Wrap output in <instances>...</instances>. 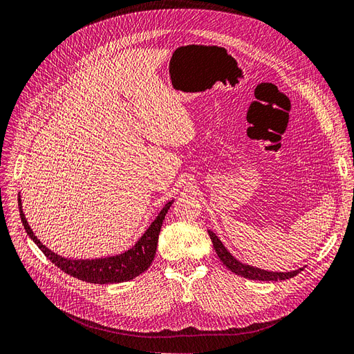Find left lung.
Listing matches in <instances>:
<instances>
[{"label": "left lung", "mask_w": 354, "mask_h": 354, "mask_svg": "<svg viewBox=\"0 0 354 354\" xmlns=\"http://www.w3.org/2000/svg\"><path fill=\"white\" fill-rule=\"evenodd\" d=\"M209 236L212 239V244H214V248L218 254V257L221 259V261L230 268V270L238 276L245 277V279H251V280H263V281H274V280H286L290 279L293 276H296L298 273H301L304 268H298V270L293 272H268V270H263V268L254 267L250 264H244L239 260H236L232 254L225 248V245L221 243V239L216 236V234H214L212 231H207Z\"/></svg>", "instance_id": "left-lung-1"}]
</instances>
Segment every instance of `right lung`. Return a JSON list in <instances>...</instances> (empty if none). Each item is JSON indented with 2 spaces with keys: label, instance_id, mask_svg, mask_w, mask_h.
Listing matches in <instances>:
<instances>
[{
  "label": "right lung",
  "instance_id": "1",
  "mask_svg": "<svg viewBox=\"0 0 354 354\" xmlns=\"http://www.w3.org/2000/svg\"><path fill=\"white\" fill-rule=\"evenodd\" d=\"M174 201L168 202L162 210L155 218V221L149 225V228L145 234L138 239V243L128 251H124L119 256L106 257V259H95V260H74V259H64L58 254L52 252L40 243V239L33 234L29 223L26 221V216L21 209V201L19 197V207H20V218L24 225V230L35 244L41 250V252L55 264L61 268L66 274L77 277L82 281L97 285H107V283H122V281L132 280L133 277L144 273L151 266L155 252H157L158 235L162 226V221L167 215L169 206Z\"/></svg>",
  "mask_w": 354,
  "mask_h": 354
}]
</instances>
